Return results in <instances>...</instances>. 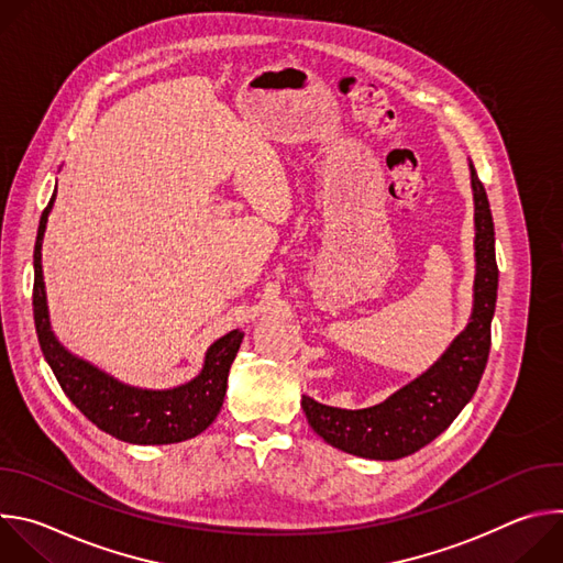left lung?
<instances>
[{"label": "left lung", "mask_w": 563, "mask_h": 563, "mask_svg": "<svg viewBox=\"0 0 563 563\" xmlns=\"http://www.w3.org/2000/svg\"><path fill=\"white\" fill-rule=\"evenodd\" d=\"M474 200V287L467 325L415 380L383 404L363 410L323 406L302 394V412L325 443L363 459L396 461L434 441L470 404L490 354V323L497 305L499 269L495 222L484 185L470 163Z\"/></svg>", "instance_id": "1"}]
</instances>
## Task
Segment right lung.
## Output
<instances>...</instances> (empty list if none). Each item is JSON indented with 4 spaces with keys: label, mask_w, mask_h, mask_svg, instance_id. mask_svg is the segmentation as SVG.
<instances>
[{
    "label": "right lung",
    "mask_w": 563,
    "mask_h": 563,
    "mask_svg": "<svg viewBox=\"0 0 563 563\" xmlns=\"http://www.w3.org/2000/svg\"><path fill=\"white\" fill-rule=\"evenodd\" d=\"M53 202L55 194L37 227L33 252V316L42 354L59 387L91 423L120 441L135 445H167L198 437L213 423L222 408L227 376L245 334L233 330L213 341L205 352L202 369L191 380L169 389H146L122 383L87 358H79L66 350L51 325L42 272V243Z\"/></svg>",
    "instance_id": "obj_1"
}]
</instances>
